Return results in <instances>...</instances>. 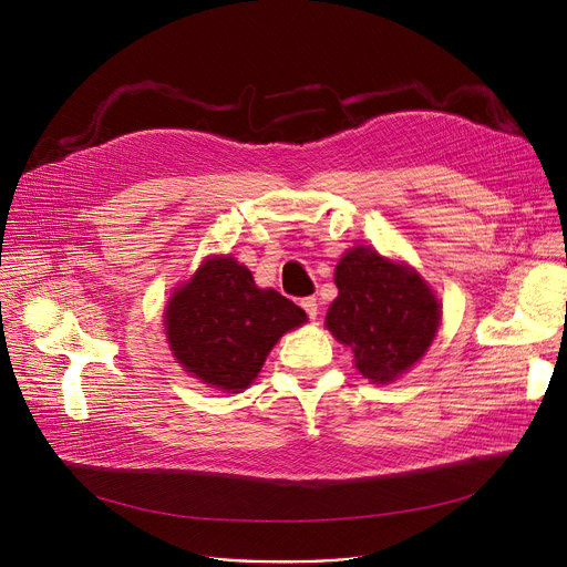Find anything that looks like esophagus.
Wrapping results in <instances>:
<instances>
[{
	"mask_svg": "<svg viewBox=\"0 0 567 567\" xmlns=\"http://www.w3.org/2000/svg\"><path fill=\"white\" fill-rule=\"evenodd\" d=\"M300 307L305 309V313H307L311 320L318 316V302H316V298H313V296L302 298V300H300Z\"/></svg>",
	"mask_w": 567,
	"mask_h": 567,
	"instance_id": "1",
	"label": "esophagus"
}]
</instances>
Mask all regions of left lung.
Masks as SVG:
<instances>
[{
    "instance_id": "8db88e82",
    "label": "left lung",
    "mask_w": 567,
    "mask_h": 567,
    "mask_svg": "<svg viewBox=\"0 0 567 567\" xmlns=\"http://www.w3.org/2000/svg\"><path fill=\"white\" fill-rule=\"evenodd\" d=\"M334 280L339 298L328 328L352 350L365 379L392 381L422 359L437 332L440 305L417 274L359 247L343 256Z\"/></svg>"
}]
</instances>
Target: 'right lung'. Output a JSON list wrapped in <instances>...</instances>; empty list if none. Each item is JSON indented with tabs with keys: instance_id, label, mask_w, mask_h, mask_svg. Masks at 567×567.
Listing matches in <instances>:
<instances>
[{
	"instance_id": "obj_1",
	"label": "right lung",
	"mask_w": 567,
	"mask_h": 567,
	"mask_svg": "<svg viewBox=\"0 0 567 567\" xmlns=\"http://www.w3.org/2000/svg\"><path fill=\"white\" fill-rule=\"evenodd\" d=\"M305 311L274 289H258L247 267L213 258L166 311L177 361L204 383L239 392L258 377L276 341L302 326Z\"/></svg>"
}]
</instances>
